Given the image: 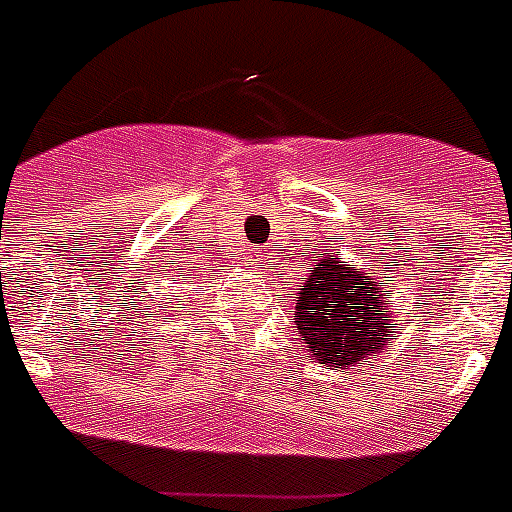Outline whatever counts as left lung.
<instances>
[{
    "label": "left lung",
    "instance_id": "left-lung-1",
    "mask_svg": "<svg viewBox=\"0 0 512 512\" xmlns=\"http://www.w3.org/2000/svg\"><path fill=\"white\" fill-rule=\"evenodd\" d=\"M295 319L311 356L345 369L380 353L388 340L390 303L382 284L329 255L297 292Z\"/></svg>",
    "mask_w": 512,
    "mask_h": 512
}]
</instances>
